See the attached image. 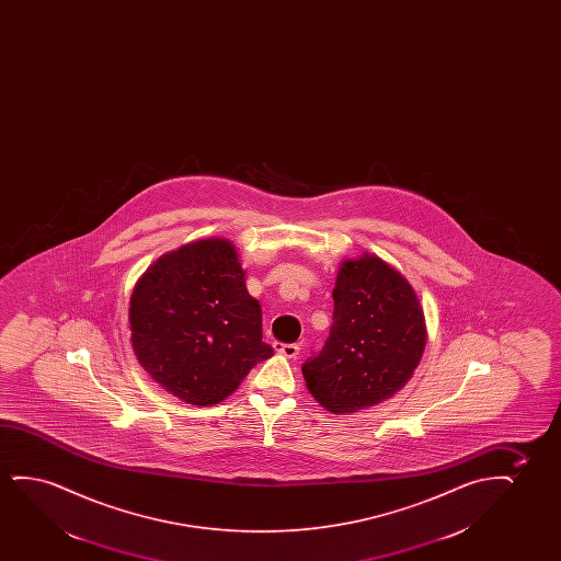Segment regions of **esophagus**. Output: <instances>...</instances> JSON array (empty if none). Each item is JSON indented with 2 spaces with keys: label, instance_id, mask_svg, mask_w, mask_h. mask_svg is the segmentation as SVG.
Wrapping results in <instances>:
<instances>
[{
  "label": "esophagus",
  "instance_id": "1",
  "mask_svg": "<svg viewBox=\"0 0 561 561\" xmlns=\"http://www.w3.org/2000/svg\"><path fill=\"white\" fill-rule=\"evenodd\" d=\"M274 348H276V353L284 354L287 358H297L300 351V346L297 345V343H287V345H284V343H276Z\"/></svg>",
  "mask_w": 561,
  "mask_h": 561
}]
</instances>
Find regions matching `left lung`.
I'll return each instance as SVG.
<instances>
[{
	"instance_id": "left-lung-1",
	"label": "left lung",
	"mask_w": 561,
	"mask_h": 561,
	"mask_svg": "<svg viewBox=\"0 0 561 561\" xmlns=\"http://www.w3.org/2000/svg\"><path fill=\"white\" fill-rule=\"evenodd\" d=\"M333 302L330 337L302 364V376L328 412L351 414L408 383L422 360L427 328L407 277L374 254L341 264Z\"/></svg>"
}]
</instances>
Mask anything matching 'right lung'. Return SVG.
<instances>
[{"mask_svg":"<svg viewBox=\"0 0 561 561\" xmlns=\"http://www.w3.org/2000/svg\"><path fill=\"white\" fill-rule=\"evenodd\" d=\"M128 320L141 368L195 407L230 397L274 354L228 239H199L162 254L134 287Z\"/></svg>","mask_w":561,"mask_h":561,"instance_id":"right-lung-1","label":"right lung"}]
</instances>
